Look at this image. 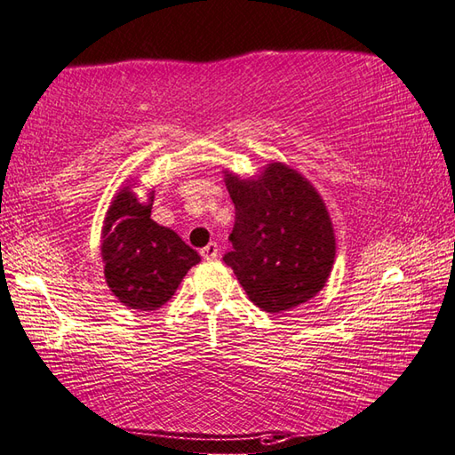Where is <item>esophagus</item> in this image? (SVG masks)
Segmentation results:
<instances>
[{"instance_id": "esophagus-1", "label": "esophagus", "mask_w": 455, "mask_h": 455, "mask_svg": "<svg viewBox=\"0 0 455 455\" xmlns=\"http://www.w3.org/2000/svg\"><path fill=\"white\" fill-rule=\"evenodd\" d=\"M201 256L204 260H215L219 256V244L217 243H209L204 248H201Z\"/></svg>"}]
</instances>
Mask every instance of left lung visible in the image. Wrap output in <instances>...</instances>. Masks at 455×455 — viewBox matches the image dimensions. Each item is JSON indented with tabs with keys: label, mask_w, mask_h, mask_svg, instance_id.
Instances as JSON below:
<instances>
[{
	"label": "left lung",
	"mask_w": 455,
	"mask_h": 455,
	"mask_svg": "<svg viewBox=\"0 0 455 455\" xmlns=\"http://www.w3.org/2000/svg\"><path fill=\"white\" fill-rule=\"evenodd\" d=\"M236 217L225 262L268 314L306 304L335 262V230L322 195L296 169L270 162L258 175L225 172Z\"/></svg>",
	"instance_id": "left-lung-1"
}]
</instances>
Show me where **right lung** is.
Returning <instances> with one entry per match:
<instances>
[{"label":"right lung","mask_w":455,"mask_h":455,"mask_svg":"<svg viewBox=\"0 0 455 455\" xmlns=\"http://www.w3.org/2000/svg\"><path fill=\"white\" fill-rule=\"evenodd\" d=\"M133 185L120 187L106 211L100 236L104 278L122 306L154 311L172 299L201 256L175 230L151 219L154 191L140 201Z\"/></svg>","instance_id":"1"}]
</instances>
